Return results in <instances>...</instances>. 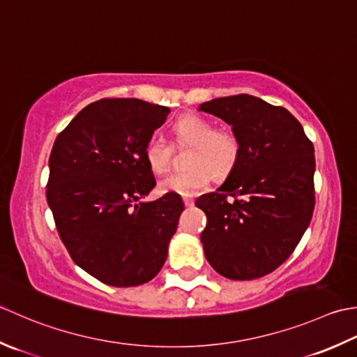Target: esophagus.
<instances>
[{
	"mask_svg": "<svg viewBox=\"0 0 357 357\" xmlns=\"http://www.w3.org/2000/svg\"><path fill=\"white\" fill-rule=\"evenodd\" d=\"M183 202H185V206H188V208L194 205V200H192V199H189V197H185V199H183Z\"/></svg>",
	"mask_w": 357,
	"mask_h": 357,
	"instance_id": "1",
	"label": "esophagus"
}]
</instances>
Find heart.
Instances as JSON below:
<instances>
[{
    "instance_id": "b5f03b06",
    "label": "heart",
    "mask_w": 357,
    "mask_h": 357,
    "mask_svg": "<svg viewBox=\"0 0 357 357\" xmlns=\"http://www.w3.org/2000/svg\"><path fill=\"white\" fill-rule=\"evenodd\" d=\"M174 143L191 146L186 163L189 168L169 174L158 183L160 192L195 195L215 180L228 177L240 157V142L234 132L215 129L211 120L200 115H185L172 126ZM172 146L160 135H152L144 146V160L154 174H162L171 163Z\"/></svg>"
}]
</instances>
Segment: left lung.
I'll list each match as a JSON object with an SVG mask.
<instances>
[{
  "label": "left lung",
  "instance_id": "1",
  "mask_svg": "<svg viewBox=\"0 0 357 357\" xmlns=\"http://www.w3.org/2000/svg\"><path fill=\"white\" fill-rule=\"evenodd\" d=\"M199 111L228 123L240 142L236 168L195 202L208 219L205 257L223 278L259 279L291 256L311 222L314 148L293 114L248 93L205 101Z\"/></svg>",
  "mask_w": 357,
  "mask_h": 357
}]
</instances>
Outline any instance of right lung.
<instances>
[{"mask_svg": "<svg viewBox=\"0 0 357 357\" xmlns=\"http://www.w3.org/2000/svg\"><path fill=\"white\" fill-rule=\"evenodd\" d=\"M169 107L137 98L87 105L56 137L49 157L46 197L72 260L111 287L154 279L168 257L185 205L154 189L144 146Z\"/></svg>", "mask_w": 357, "mask_h": 357, "instance_id": "1", "label": "right lung"}]
</instances>
